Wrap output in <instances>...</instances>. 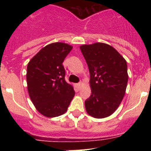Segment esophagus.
<instances>
[{
    "label": "esophagus",
    "mask_w": 151,
    "mask_h": 151,
    "mask_svg": "<svg viewBox=\"0 0 151 151\" xmlns=\"http://www.w3.org/2000/svg\"><path fill=\"white\" fill-rule=\"evenodd\" d=\"M77 88H80V87L82 86V83H77Z\"/></svg>",
    "instance_id": "34e87169"
}]
</instances>
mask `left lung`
<instances>
[{"instance_id":"1","label":"left lung","mask_w":151,"mask_h":151,"mask_svg":"<svg viewBox=\"0 0 151 151\" xmlns=\"http://www.w3.org/2000/svg\"><path fill=\"white\" fill-rule=\"evenodd\" d=\"M90 72L91 95L85 101L88 114L96 118L112 115L124 97L127 63L119 52L104 43L80 46Z\"/></svg>"}]
</instances>
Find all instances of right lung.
<instances>
[{
    "label": "right lung",
    "instance_id": "right-lung-1",
    "mask_svg": "<svg viewBox=\"0 0 151 151\" xmlns=\"http://www.w3.org/2000/svg\"><path fill=\"white\" fill-rule=\"evenodd\" d=\"M72 47L55 42L42 48L28 63L27 85L30 99L42 115L60 116L74 96V88L65 80L63 62Z\"/></svg>",
    "mask_w": 151,
    "mask_h": 151
}]
</instances>
